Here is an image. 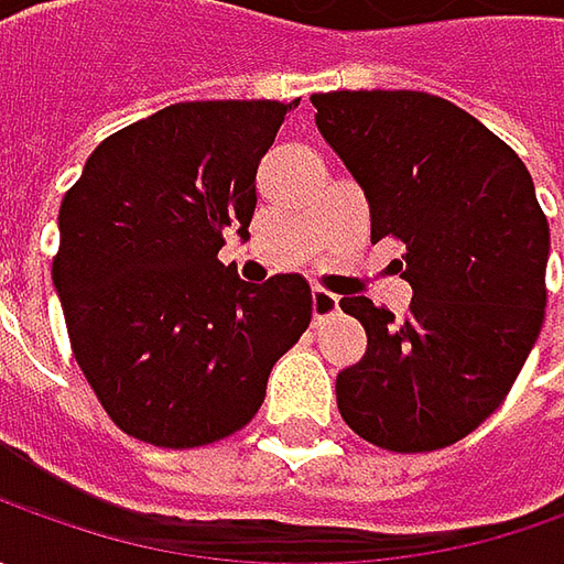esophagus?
Listing matches in <instances>:
<instances>
[{
    "mask_svg": "<svg viewBox=\"0 0 564 564\" xmlns=\"http://www.w3.org/2000/svg\"><path fill=\"white\" fill-rule=\"evenodd\" d=\"M338 311V297L333 292H323V289H316L314 292V323H323V319H329V316H336Z\"/></svg>",
    "mask_w": 564,
    "mask_h": 564,
    "instance_id": "esophagus-1",
    "label": "esophagus"
}]
</instances>
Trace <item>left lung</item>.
<instances>
[{"instance_id":"1","label":"left lung","mask_w":564,"mask_h":564,"mask_svg":"<svg viewBox=\"0 0 564 564\" xmlns=\"http://www.w3.org/2000/svg\"><path fill=\"white\" fill-rule=\"evenodd\" d=\"M316 128L370 204V241H399L414 297L395 316L341 297L367 355L341 370V421L360 440L436 452L506 401L546 316L550 223L528 165L487 124L421 90L314 94Z\"/></svg>"}]
</instances>
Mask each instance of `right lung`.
Segmentation results:
<instances>
[{
    "label": "right lung",
    "mask_w": 564,
    "mask_h": 564,
    "mask_svg": "<svg viewBox=\"0 0 564 564\" xmlns=\"http://www.w3.org/2000/svg\"><path fill=\"white\" fill-rule=\"evenodd\" d=\"M297 106V102H294ZM292 102H175L109 134L58 209L53 282L72 355L121 433L197 448L253 421L311 326L301 275L250 285L219 260L248 238L257 165Z\"/></svg>",
    "instance_id": "obj_1"
}]
</instances>
